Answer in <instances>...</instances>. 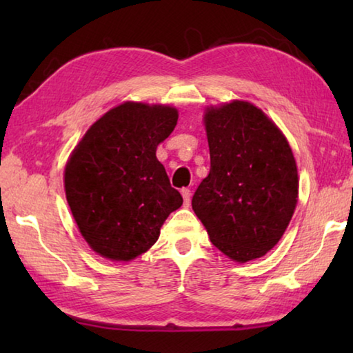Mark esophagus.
<instances>
[{"label":"esophagus","instance_id":"1","mask_svg":"<svg viewBox=\"0 0 353 353\" xmlns=\"http://www.w3.org/2000/svg\"><path fill=\"white\" fill-rule=\"evenodd\" d=\"M181 193H182V198H183V205L188 207L190 202H191V191L188 188H182Z\"/></svg>","mask_w":353,"mask_h":353}]
</instances>
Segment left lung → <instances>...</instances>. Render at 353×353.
<instances>
[{
    "label": "left lung",
    "mask_w": 353,
    "mask_h": 353,
    "mask_svg": "<svg viewBox=\"0 0 353 353\" xmlns=\"http://www.w3.org/2000/svg\"><path fill=\"white\" fill-rule=\"evenodd\" d=\"M210 172L191 205L212 243L234 261L260 259L276 246L294 213L299 179L285 135L246 101L204 115Z\"/></svg>",
    "instance_id": "obj_1"
}]
</instances>
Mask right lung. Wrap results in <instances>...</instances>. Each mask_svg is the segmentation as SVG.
I'll return each instance as SVG.
<instances>
[{
  "instance_id": "add662e5",
  "label": "right lung",
  "mask_w": 353,
  "mask_h": 353,
  "mask_svg": "<svg viewBox=\"0 0 353 353\" xmlns=\"http://www.w3.org/2000/svg\"><path fill=\"white\" fill-rule=\"evenodd\" d=\"M170 105L123 103L82 137L65 166V194L82 236L105 259L129 261L159 240L182 205L157 146L177 124Z\"/></svg>"
}]
</instances>
